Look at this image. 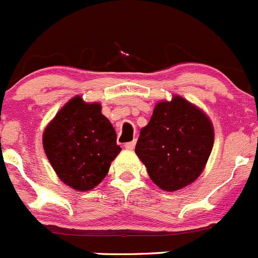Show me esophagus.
Masks as SVG:
<instances>
[{"instance_id":"34e87169","label":"esophagus","mask_w":258,"mask_h":258,"mask_svg":"<svg viewBox=\"0 0 258 258\" xmlns=\"http://www.w3.org/2000/svg\"><path fill=\"white\" fill-rule=\"evenodd\" d=\"M125 149H127V151H133L134 147H136V141L133 142H129V143H125Z\"/></svg>"}]
</instances>
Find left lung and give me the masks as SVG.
Here are the masks:
<instances>
[{
  "mask_svg": "<svg viewBox=\"0 0 258 258\" xmlns=\"http://www.w3.org/2000/svg\"><path fill=\"white\" fill-rule=\"evenodd\" d=\"M214 144V127L199 107L181 96L156 105L141 131L136 153L151 180L164 191L190 185L201 175Z\"/></svg>",
  "mask_w": 258,
  "mask_h": 258,
  "instance_id": "1",
  "label": "left lung"
}]
</instances>
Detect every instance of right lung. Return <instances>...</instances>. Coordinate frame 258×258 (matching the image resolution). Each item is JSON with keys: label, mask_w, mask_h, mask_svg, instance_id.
Here are the masks:
<instances>
[{"label": "right lung", "mask_w": 258, "mask_h": 258, "mask_svg": "<svg viewBox=\"0 0 258 258\" xmlns=\"http://www.w3.org/2000/svg\"><path fill=\"white\" fill-rule=\"evenodd\" d=\"M43 147L58 177L78 191L99 185L121 151L101 105L88 104L81 96L70 100L49 122Z\"/></svg>", "instance_id": "obj_1"}]
</instances>
